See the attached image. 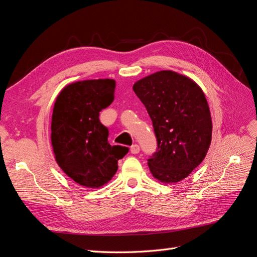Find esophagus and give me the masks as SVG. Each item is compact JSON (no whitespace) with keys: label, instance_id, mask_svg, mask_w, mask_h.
<instances>
[{"label":"esophagus","instance_id":"1","mask_svg":"<svg viewBox=\"0 0 257 257\" xmlns=\"http://www.w3.org/2000/svg\"><path fill=\"white\" fill-rule=\"evenodd\" d=\"M139 151H141V147H139L138 145H133L131 147V153H133V154H137V153H139Z\"/></svg>","mask_w":257,"mask_h":257}]
</instances>
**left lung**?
<instances>
[{
	"mask_svg": "<svg viewBox=\"0 0 257 257\" xmlns=\"http://www.w3.org/2000/svg\"><path fill=\"white\" fill-rule=\"evenodd\" d=\"M133 90L157 137V151L148 159L151 174L161 182L181 181L203 162L211 144V115L203 90L173 71L147 76Z\"/></svg>",
	"mask_w": 257,
	"mask_h": 257,
	"instance_id": "8db88e82",
	"label": "left lung"
}]
</instances>
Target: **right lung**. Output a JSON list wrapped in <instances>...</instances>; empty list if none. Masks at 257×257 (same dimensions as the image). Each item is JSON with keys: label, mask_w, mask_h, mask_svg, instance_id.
<instances>
[{"label": "right lung", "mask_w": 257, "mask_h": 257, "mask_svg": "<svg viewBox=\"0 0 257 257\" xmlns=\"http://www.w3.org/2000/svg\"><path fill=\"white\" fill-rule=\"evenodd\" d=\"M112 79L77 81L66 85L54 103L51 144L61 169L87 188L106 184L118 170L128 148L108 143L109 131L99 112L113 100Z\"/></svg>", "instance_id": "1"}]
</instances>
